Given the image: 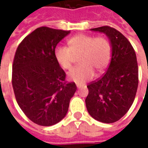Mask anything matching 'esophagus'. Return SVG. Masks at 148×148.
<instances>
[{"label":"esophagus","instance_id":"1","mask_svg":"<svg viewBox=\"0 0 148 148\" xmlns=\"http://www.w3.org/2000/svg\"><path fill=\"white\" fill-rule=\"evenodd\" d=\"M77 88H81V85H79V84H77Z\"/></svg>","mask_w":148,"mask_h":148}]
</instances>
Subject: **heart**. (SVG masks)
<instances>
[{
	"instance_id": "1",
	"label": "heart",
	"mask_w": 148,
	"mask_h": 148,
	"mask_svg": "<svg viewBox=\"0 0 148 148\" xmlns=\"http://www.w3.org/2000/svg\"><path fill=\"white\" fill-rule=\"evenodd\" d=\"M67 44L68 47H56L54 56L59 65L65 70L70 69L75 57L80 56L81 65L69 72L70 78L77 83H83L91 79L95 74L94 70L102 71L109 63L110 45L103 37L77 34L70 38Z\"/></svg>"
}]
</instances>
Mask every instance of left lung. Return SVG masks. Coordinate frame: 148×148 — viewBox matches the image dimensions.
Here are the masks:
<instances>
[{
    "mask_svg": "<svg viewBox=\"0 0 148 148\" xmlns=\"http://www.w3.org/2000/svg\"><path fill=\"white\" fill-rule=\"evenodd\" d=\"M104 34L110 40L111 59L107 71L88 85L87 110L93 118L110 124L117 121L132 105L138 86V67L135 51L129 40L108 26L90 29Z\"/></svg>",
    "mask_w": 148,
    "mask_h": 148,
    "instance_id": "1",
    "label": "left lung"
}]
</instances>
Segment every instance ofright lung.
<instances>
[{
  "mask_svg": "<svg viewBox=\"0 0 148 148\" xmlns=\"http://www.w3.org/2000/svg\"><path fill=\"white\" fill-rule=\"evenodd\" d=\"M71 31L40 27L22 40L15 53L12 85L18 105L27 117L51 126L66 116L75 83H66L56 60V46Z\"/></svg>",
  "mask_w": 148,
  "mask_h": 148,
  "instance_id": "right-lung-1",
  "label": "right lung"
}]
</instances>
